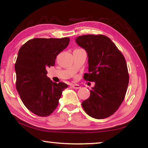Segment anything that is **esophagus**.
Masks as SVG:
<instances>
[{
	"mask_svg": "<svg viewBox=\"0 0 148 148\" xmlns=\"http://www.w3.org/2000/svg\"><path fill=\"white\" fill-rule=\"evenodd\" d=\"M71 87L75 89H79L81 88V86L79 84H71Z\"/></svg>",
	"mask_w": 148,
	"mask_h": 148,
	"instance_id": "1",
	"label": "esophagus"
}]
</instances>
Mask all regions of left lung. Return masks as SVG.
Segmentation results:
<instances>
[{
    "label": "left lung",
    "mask_w": 148,
    "mask_h": 148,
    "mask_svg": "<svg viewBox=\"0 0 148 148\" xmlns=\"http://www.w3.org/2000/svg\"><path fill=\"white\" fill-rule=\"evenodd\" d=\"M75 41L88 58V73H84V79L95 82L82 106L92 117L107 118L118 110L127 92L129 75L125 58L105 35H82Z\"/></svg>",
    "instance_id": "left-lung-1"
}]
</instances>
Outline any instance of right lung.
<instances>
[{
  "label": "right lung",
  "instance_id": "1",
  "mask_svg": "<svg viewBox=\"0 0 148 148\" xmlns=\"http://www.w3.org/2000/svg\"><path fill=\"white\" fill-rule=\"evenodd\" d=\"M69 38H35L19 50L15 64L16 89L25 107L34 114L47 117L58 106L67 84L54 83L47 68L55 65L57 56L69 43Z\"/></svg>",
  "mask_w": 148,
  "mask_h": 148
}]
</instances>
